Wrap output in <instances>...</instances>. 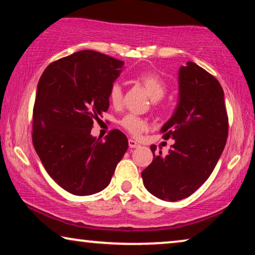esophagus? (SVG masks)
I'll list each match as a JSON object with an SVG mask.
<instances>
[{"label":"esophagus","instance_id":"esophagus-1","mask_svg":"<svg viewBox=\"0 0 255 255\" xmlns=\"http://www.w3.org/2000/svg\"><path fill=\"white\" fill-rule=\"evenodd\" d=\"M140 145H139L135 140H133V139H130V140H128V147L130 148H137Z\"/></svg>","mask_w":255,"mask_h":255}]
</instances>
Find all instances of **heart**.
Returning <instances> with one entry per match:
<instances>
[{
    "label": "heart",
    "instance_id": "obj_1",
    "mask_svg": "<svg viewBox=\"0 0 255 255\" xmlns=\"http://www.w3.org/2000/svg\"><path fill=\"white\" fill-rule=\"evenodd\" d=\"M135 81L146 90V93L148 94V96L153 101H159L165 95V82L156 74H153V73H141V74L135 76ZM109 101L115 108H120L122 106V102H123V89H122L121 85L115 83L111 87L109 92ZM121 125L125 131H128L133 137L140 135L147 128V122L140 117L134 116V115H127V116L122 118Z\"/></svg>",
    "mask_w": 255,
    "mask_h": 255
}]
</instances>
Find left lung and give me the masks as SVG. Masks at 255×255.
Returning <instances> with one entry per match:
<instances>
[{"mask_svg":"<svg viewBox=\"0 0 255 255\" xmlns=\"http://www.w3.org/2000/svg\"><path fill=\"white\" fill-rule=\"evenodd\" d=\"M174 144L166 156L154 154L141 172L152 195L175 202L196 191L217 165L229 133L224 92L218 80L195 62L179 71V102L173 116L160 130Z\"/></svg>","mask_w":255,"mask_h":255,"instance_id":"left-lung-1","label":"left lung"}]
</instances>
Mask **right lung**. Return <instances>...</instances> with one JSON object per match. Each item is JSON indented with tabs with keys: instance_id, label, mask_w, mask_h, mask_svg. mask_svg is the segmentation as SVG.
I'll return each instance as SVG.
<instances>
[{
	"instance_id": "add662e5",
	"label": "right lung",
	"mask_w": 255,
	"mask_h": 255,
	"mask_svg": "<svg viewBox=\"0 0 255 255\" xmlns=\"http://www.w3.org/2000/svg\"><path fill=\"white\" fill-rule=\"evenodd\" d=\"M124 62L95 51L52 62L38 82L32 142L52 179L68 193L87 196L110 183L128 141L120 130L93 137L94 120L109 109V92Z\"/></svg>"
}]
</instances>
